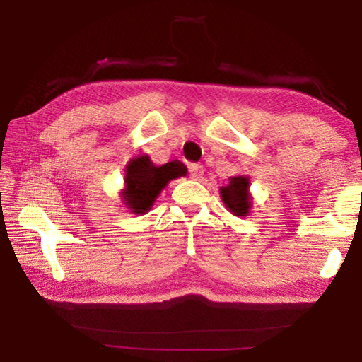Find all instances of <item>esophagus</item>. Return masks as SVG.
Returning a JSON list of instances; mask_svg holds the SVG:
<instances>
[{
    "instance_id": "1",
    "label": "esophagus",
    "mask_w": 362,
    "mask_h": 362,
    "mask_svg": "<svg viewBox=\"0 0 362 362\" xmlns=\"http://www.w3.org/2000/svg\"><path fill=\"white\" fill-rule=\"evenodd\" d=\"M188 173H189V177H192L193 180H199L201 177H203V174H204V168H203V164H196V163L189 164Z\"/></svg>"
}]
</instances>
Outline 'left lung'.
Segmentation results:
<instances>
[{
    "label": "left lung",
    "instance_id": "8db88e82",
    "mask_svg": "<svg viewBox=\"0 0 362 362\" xmlns=\"http://www.w3.org/2000/svg\"><path fill=\"white\" fill-rule=\"evenodd\" d=\"M250 179L247 175L230 177L228 183L220 187V198L233 216L247 217L252 209V196H250Z\"/></svg>",
    "mask_w": 362,
    "mask_h": 362
}]
</instances>
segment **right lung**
Masks as SVG:
<instances>
[{
  "instance_id": "right-lung-1",
  "label": "right lung",
  "mask_w": 362,
  "mask_h": 362,
  "mask_svg": "<svg viewBox=\"0 0 362 362\" xmlns=\"http://www.w3.org/2000/svg\"><path fill=\"white\" fill-rule=\"evenodd\" d=\"M187 174V168L179 161L155 166L150 156L132 158L124 169V188L121 199L134 216L148 212L168 183Z\"/></svg>"
}]
</instances>
